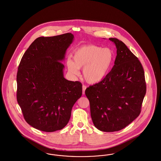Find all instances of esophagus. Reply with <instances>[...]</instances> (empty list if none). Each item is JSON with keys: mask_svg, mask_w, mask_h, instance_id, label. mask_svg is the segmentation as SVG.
Instances as JSON below:
<instances>
[{"mask_svg": "<svg viewBox=\"0 0 161 161\" xmlns=\"http://www.w3.org/2000/svg\"><path fill=\"white\" fill-rule=\"evenodd\" d=\"M86 88V86H85V85L82 86V94H85V91Z\"/></svg>", "mask_w": 161, "mask_h": 161, "instance_id": "obj_1", "label": "esophagus"}]
</instances>
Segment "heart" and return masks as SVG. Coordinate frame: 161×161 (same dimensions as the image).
I'll list each match as a JSON object with an SVG mask.
<instances>
[{
  "label": "heart",
  "mask_w": 161,
  "mask_h": 161,
  "mask_svg": "<svg viewBox=\"0 0 161 161\" xmlns=\"http://www.w3.org/2000/svg\"><path fill=\"white\" fill-rule=\"evenodd\" d=\"M114 61V53L111 49L94 45L82 46L73 54V61L67 62L68 71L77 76L79 69H83L85 80L90 84L102 81L109 73Z\"/></svg>",
  "instance_id": "b5f03b06"
}]
</instances>
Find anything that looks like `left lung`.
Segmentation results:
<instances>
[{"label":"left lung","mask_w":161,"mask_h":161,"mask_svg":"<svg viewBox=\"0 0 161 161\" xmlns=\"http://www.w3.org/2000/svg\"><path fill=\"white\" fill-rule=\"evenodd\" d=\"M109 40L117 48L114 65L102 81L86 89L85 95L94 126L112 132L126 127L139 116L146 84L138 59L124 42L115 38Z\"/></svg>","instance_id":"1"}]
</instances>
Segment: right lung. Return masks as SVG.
<instances>
[{"label": "right lung", "mask_w": 161, "mask_h": 161, "mask_svg": "<svg viewBox=\"0 0 161 161\" xmlns=\"http://www.w3.org/2000/svg\"><path fill=\"white\" fill-rule=\"evenodd\" d=\"M73 40L71 33L38 37L21 58L17 74V102L26 121L38 130L63 129L82 96L81 83L64 77L61 62Z\"/></svg>", "instance_id": "1"}]
</instances>
